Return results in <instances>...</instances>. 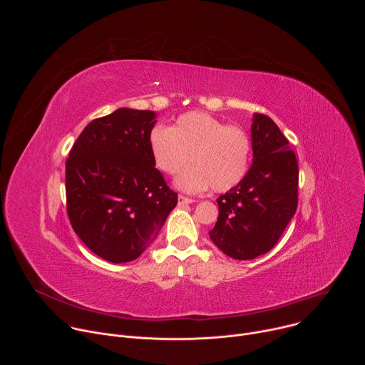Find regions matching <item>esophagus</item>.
I'll return each mask as SVG.
<instances>
[{
  "mask_svg": "<svg viewBox=\"0 0 365 365\" xmlns=\"http://www.w3.org/2000/svg\"><path fill=\"white\" fill-rule=\"evenodd\" d=\"M178 200H179V205H187V203H192L193 199L192 197H187L185 195H179L178 196Z\"/></svg>",
  "mask_w": 365,
  "mask_h": 365,
  "instance_id": "34e87169",
  "label": "esophagus"
}]
</instances>
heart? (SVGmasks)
<instances>
[{
    "label": "heart",
    "instance_id": "b5f03b06",
    "mask_svg": "<svg viewBox=\"0 0 365 365\" xmlns=\"http://www.w3.org/2000/svg\"><path fill=\"white\" fill-rule=\"evenodd\" d=\"M150 150L155 166L166 175H176L192 160L193 166L178 179L183 190L199 192L211 186L215 192H227L248 170L251 141L238 125L190 111L179 115L173 127L155 125L150 133Z\"/></svg>",
    "mask_w": 365,
    "mask_h": 365
}]
</instances>
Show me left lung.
Masks as SVG:
<instances>
[{
	"instance_id": "left-lung-1",
	"label": "left lung",
	"mask_w": 365,
	"mask_h": 365,
	"mask_svg": "<svg viewBox=\"0 0 365 365\" xmlns=\"http://www.w3.org/2000/svg\"><path fill=\"white\" fill-rule=\"evenodd\" d=\"M252 165L244 179L217 202L220 215L210 231L214 244L235 259L269 252L297 210L299 166L276 123L254 114Z\"/></svg>"
}]
</instances>
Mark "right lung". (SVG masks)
Segmentation results:
<instances>
[{"instance_id":"obj_1","label":"right lung","mask_w":365,"mask_h":365,"mask_svg":"<svg viewBox=\"0 0 365 365\" xmlns=\"http://www.w3.org/2000/svg\"><path fill=\"white\" fill-rule=\"evenodd\" d=\"M153 111L120 108L95 118L66 160V211L98 257L133 262L159 235L178 203L150 150Z\"/></svg>"}]
</instances>
